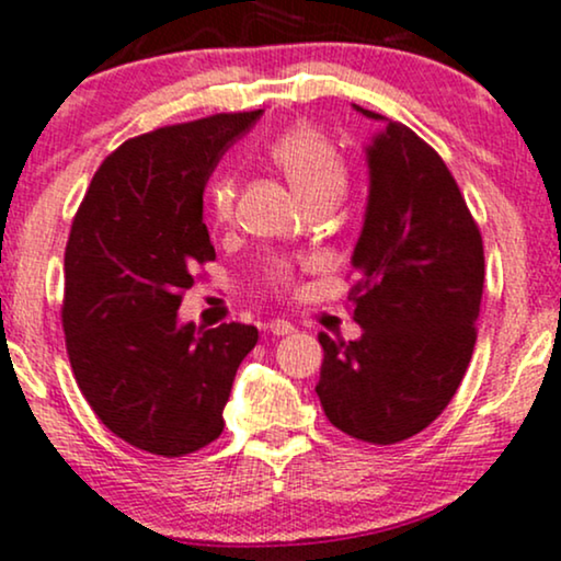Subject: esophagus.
I'll return each instance as SVG.
<instances>
[{
    "instance_id": "esophagus-1",
    "label": "esophagus",
    "mask_w": 561,
    "mask_h": 561,
    "mask_svg": "<svg viewBox=\"0 0 561 561\" xmlns=\"http://www.w3.org/2000/svg\"><path fill=\"white\" fill-rule=\"evenodd\" d=\"M267 331L273 333V335H288V333H294V322L280 320V318H273V320L267 322Z\"/></svg>"
}]
</instances>
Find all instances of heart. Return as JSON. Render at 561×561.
Instances as JSON below:
<instances>
[{
	"instance_id": "heart-1",
	"label": "heart",
	"mask_w": 561,
	"mask_h": 561,
	"mask_svg": "<svg viewBox=\"0 0 561 561\" xmlns=\"http://www.w3.org/2000/svg\"><path fill=\"white\" fill-rule=\"evenodd\" d=\"M270 160L283 175L288 178L299 199L309 204L318 199H339L346 188V160L341 149L335 147L320 130L299 128L286 130L270 144ZM236 204V183L230 175L215 178L209 186V213L217 222H228ZM294 280V270L286 262L270 267V283L275 288H288Z\"/></svg>"
}]
</instances>
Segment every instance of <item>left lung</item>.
<instances>
[{"label": "left lung", "mask_w": 561, "mask_h": 561, "mask_svg": "<svg viewBox=\"0 0 561 561\" xmlns=\"http://www.w3.org/2000/svg\"><path fill=\"white\" fill-rule=\"evenodd\" d=\"M367 147L370 196L352 265L357 341L320 333L325 417L367 444L425 431L462 383L483 299V239L438 151L378 112Z\"/></svg>", "instance_id": "obj_1"}]
</instances>
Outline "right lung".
I'll list each match as a JSON object with an SVG mask.
<instances>
[{"label":"right lung","mask_w":561,"mask_h":561,"mask_svg":"<svg viewBox=\"0 0 561 561\" xmlns=\"http://www.w3.org/2000/svg\"><path fill=\"white\" fill-rule=\"evenodd\" d=\"M262 110L220 112L128 138L94 173L65 247L62 331L96 417L136 449L186 457L222 433L254 325H181L196 265L215 260L202 196Z\"/></svg>","instance_id":"add662e5"}]
</instances>
